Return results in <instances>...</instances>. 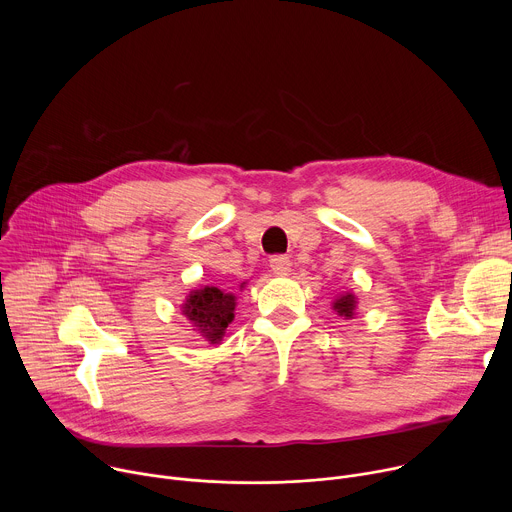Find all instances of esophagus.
I'll return each instance as SVG.
<instances>
[{"mask_svg":"<svg viewBox=\"0 0 512 512\" xmlns=\"http://www.w3.org/2000/svg\"><path fill=\"white\" fill-rule=\"evenodd\" d=\"M269 267H271V271L275 275H287L291 271V261L287 257H283V255H277V257H273L269 261Z\"/></svg>","mask_w":512,"mask_h":512,"instance_id":"obj_1","label":"esophagus"}]
</instances>
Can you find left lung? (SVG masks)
Here are the masks:
<instances>
[{
  "label": "left lung",
  "instance_id": "left-lung-1",
  "mask_svg": "<svg viewBox=\"0 0 512 512\" xmlns=\"http://www.w3.org/2000/svg\"><path fill=\"white\" fill-rule=\"evenodd\" d=\"M356 304H358V298L352 294V291H344V294H338V296L332 300V310H334L338 316H342L344 320H350V318H354Z\"/></svg>",
  "mask_w": 512,
  "mask_h": 512
}]
</instances>
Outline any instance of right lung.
<instances>
[{"label":"right lung","mask_w":512,"mask_h":512,"mask_svg":"<svg viewBox=\"0 0 512 512\" xmlns=\"http://www.w3.org/2000/svg\"><path fill=\"white\" fill-rule=\"evenodd\" d=\"M235 308L237 296L233 291L202 285L186 296L182 314L208 344H221L229 324L235 320Z\"/></svg>","instance_id":"right-lung-1"}]
</instances>
